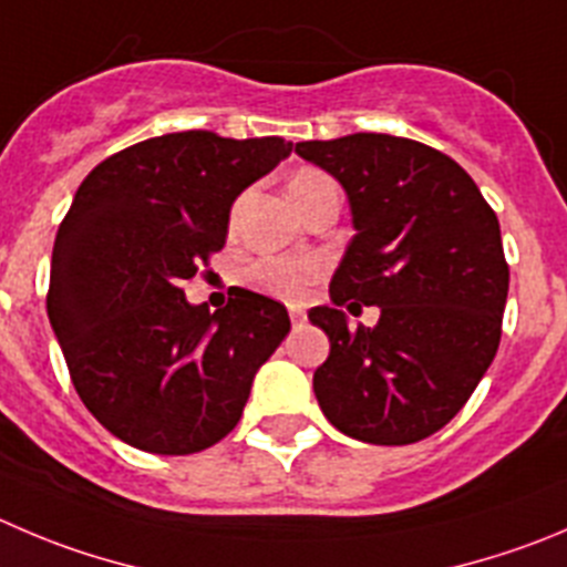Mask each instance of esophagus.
I'll return each mask as SVG.
<instances>
[{"instance_id":"obj_1","label":"esophagus","mask_w":567,"mask_h":567,"mask_svg":"<svg viewBox=\"0 0 567 567\" xmlns=\"http://www.w3.org/2000/svg\"><path fill=\"white\" fill-rule=\"evenodd\" d=\"M289 320H292L295 328H300L306 322V311L300 309V306H292V309H289Z\"/></svg>"}]
</instances>
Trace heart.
<instances>
[{
  "label": "heart",
  "mask_w": 567,
  "mask_h": 567,
  "mask_svg": "<svg viewBox=\"0 0 567 567\" xmlns=\"http://www.w3.org/2000/svg\"><path fill=\"white\" fill-rule=\"evenodd\" d=\"M326 183H333L326 172L300 169L289 183V192H306ZM247 278L264 295L280 300H303L311 284L320 278V261L317 258H261L252 264Z\"/></svg>",
  "instance_id": "b5f03b06"
}]
</instances>
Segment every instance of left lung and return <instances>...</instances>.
<instances>
[{
  "mask_svg": "<svg viewBox=\"0 0 567 567\" xmlns=\"http://www.w3.org/2000/svg\"><path fill=\"white\" fill-rule=\"evenodd\" d=\"M348 192L355 236L309 311L331 353L315 373L322 414L342 434L409 445L451 423L501 342L509 264L498 217L445 153L386 133L295 144ZM379 305L373 329L341 311Z\"/></svg>",
  "mask_w": 567,
  "mask_h": 567,
  "instance_id": "1",
  "label": "left lung"
}]
</instances>
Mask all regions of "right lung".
Wrapping results in <instances>:
<instances>
[{"label": "right lung", "mask_w": 567, "mask_h": 567, "mask_svg": "<svg viewBox=\"0 0 567 567\" xmlns=\"http://www.w3.org/2000/svg\"><path fill=\"white\" fill-rule=\"evenodd\" d=\"M289 153L280 136L166 133L80 183L55 236L47 315L80 401L133 449H212L289 333L278 300L236 287L208 311L181 289L225 247L234 199Z\"/></svg>", "instance_id": "add662e5"}]
</instances>
